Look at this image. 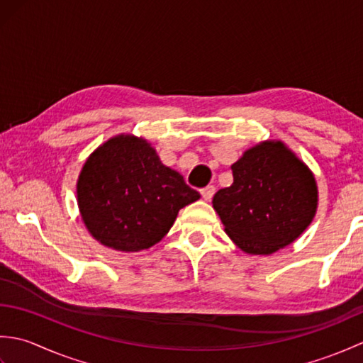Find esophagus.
<instances>
[{
    "instance_id": "esophagus-1",
    "label": "esophagus",
    "mask_w": 363,
    "mask_h": 363,
    "mask_svg": "<svg viewBox=\"0 0 363 363\" xmlns=\"http://www.w3.org/2000/svg\"><path fill=\"white\" fill-rule=\"evenodd\" d=\"M213 194H215V187L213 186H207V187L201 189V196L206 199V201H211Z\"/></svg>"
}]
</instances>
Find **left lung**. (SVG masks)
Segmentation results:
<instances>
[{
	"instance_id": "obj_1",
	"label": "left lung",
	"mask_w": 363,
	"mask_h": 363,
	"mask_svg": "<svg viewBox=\"0 0 363 363\" xmlns=\"http://www.w3.org/2000/svg\"><path fill=\"white\" fill-rule=\"evenodd\" d=\"M234 182L212 204L225 233L252 256H269L309 228L318 207L315 176L282 140H264L230 165Z\"/></svg>"
}]
</instances>
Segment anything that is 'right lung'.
<instances>
[{
    "mask_svg": "<svg viewBox=\"0 0 363 363\" xmlns=\"http://www.w3.org/2000/svg\"><path fill=\"white\" fill-rule=\"evenodd\" d=\"M81 218L106 248L138 252L159 243L177 213L201 195L164 165L143 137H111L84 162L76 182Z\"/></svg>",
    "mask_w": 363,
    "mask_h": 363,
    "instance_id": "obj_1",
    "label": "right lung"
}]
</instances>
